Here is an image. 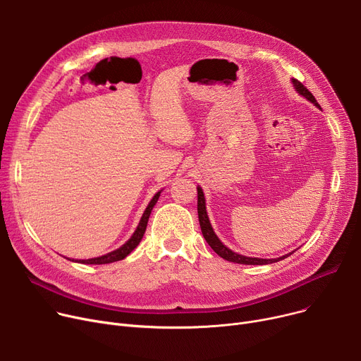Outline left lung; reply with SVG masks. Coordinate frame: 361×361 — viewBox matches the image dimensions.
Wrapping results in <instances>:
<instances>
[{"mask_svg": "<svg viewBox=\"0 0 361 361\" xmlns=\"http://www.w3.org/2000/svg\"><path fill=\"white\" fill-rule=\"evenodd\" d=\"M293 83L297 89V92L300 94H302V97L307 98L310 102H313L316 106H319L317 101L314 99L313 94L309 92V89L302 85L301 82L293 79ZM320 108V106H319ZM197 214H199V222H200V230H202V234L206 240V243L211 245L212 250L219 255L222 259L228 260V262H234V263H240V264H268V263H274V262H278L281 259H286L287 256H282V257H278V259H260V257H247V256H243V255H238V253H234L233 250H230L228 247H225V245L219 241V238L215 235L212 226H211V222H209V218H207V214H206V203H204V196H203V192L202 188L197 187ZM291 255V253H290Z\"/></svg>", "mask_w": 361, "mask_h": 361, "instance_id": "8db88e82", "label": "left lung"}]
</instances>
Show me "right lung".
<instances>
[{
	"label": "right lung",
	"instance_id": "1",
	"mask_svg": "<svg viewBox=\"0 0 361 361\" xmlns=\"http://www.w3.org/2000/svg\"><path fill=\"white\" fill-rule=\"evenodd\" d=\"M159 195H161V192H158V193L154 196V199L150 200V203L147 204L146 211H145V214H143V216H142V219H140V222H139V225H137V228H136L135 234H133V235L130 237V240H128L126 244H123L120 249L114 250V252H111V253H106V255H104V256H99V257L79 260V262H80V263H87V264H105V263H112V262H117V260H123L127 255H130L133 250H135V249L137 247V244H139L140 240L143 238V234H145V231H146V226H147V221H149L150 212H152V209H154V206L157 204V202H158V199H159Z\"/></svg>",
	"mask_w": 361,
	"mask_h": 361
}]
</instances>
